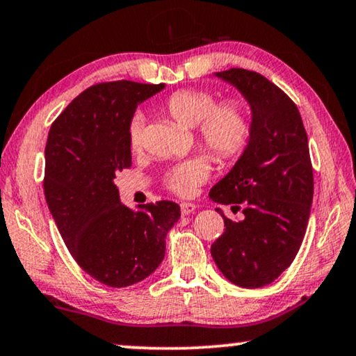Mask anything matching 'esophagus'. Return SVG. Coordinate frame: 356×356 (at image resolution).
Segmentation results:
<instances>
[{
  "mask_svg": "<svg viewBox=\"0 0 356 356\" xmlns=\"http://www.w3.org/2000/svg\"><path fill=\"white\" fill-rule=\"evenodd\" d=\"M195 210H197L195 203H187V202L181 203V213H182V215H191V213H193Z\"/></svg>",
  "mask_w": 356,
  "mask_h": 356,
  "instance_id": "esophagus-1",
  "label": "esophagus"
}]
</instances>
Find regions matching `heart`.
I'll return each instance as SVG.
<instances>
[{
    "label": "heart",
    "instance_id": "b5f03b06",
    "mask_svg": "<svg viewBox=\"0 0 356 356\" xmlns=\"http://www.w3.org/2000/svg\"><path fill=\"white\" fill-rule=\"evenodd\" d=\"M164 111L184 127H195L200 145L216 161H229L243 153L250 136V112L239 97L218 101L216 94L205 89H181L165 99ZM143 130V117L135 113L129 122V143L138 149ZM210 175L205 156L174 164L164 174V186L181 197H191Z\"/></svg>",
    "mask_w": 356,
    "mask_h": 356
}]
</instances>
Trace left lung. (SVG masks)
<instances>
[{
    "instance_id": "8db88e82",
    "label": "left lung",
    "mask_w": 356,
    "mask_h": 356,
    "mask_svg": "<svg viewBox=\"0 0 356 356\" xmlns=\"http://www.w3.org/2000/svg\"><path fill=\"white\" fill-rule=\"evenodd\" d=\"M245 97L252 111L249 143L210 198L243 220L222 215L225 233L211 244L221 273L234 285L260 288L295 260L309 221L314 177L307 135L296 104L255 71L215 73Z\"/></svg>"
}]
</instances>
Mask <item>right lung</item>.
<instances>
[{
  "instance_id": "obj_1",
  "label": "right lung",
  "mask_w": 356,
  "mask_h": 356,
  "mask_svg": "<svg viewBox=\"0 0 356 356\" xmlns=\"http://www.w3.org/2000/svg\"><path fill=\"white\" fill-rule=\"evenodd\" d=\"M164 84L99 83L51 123L44 192L70 254L94 280L123 288L149 277L164 259L165 236L181 218L169 200L140 211L120 202L115 174L131 165L129 122Z\"/></svg>"
}]
</instances>
